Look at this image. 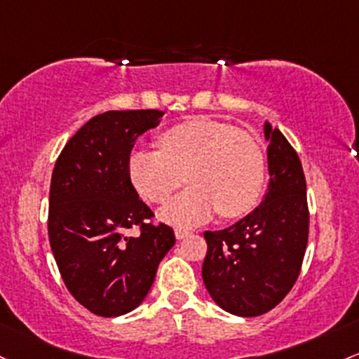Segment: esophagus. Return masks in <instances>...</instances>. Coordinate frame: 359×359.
<instances>
[{
  "mask_svg": "<svg viewBox=\"0 0 359 359\" xmlns=\"http://www.w3.org/2000/svg\"><path fill=\"white\" fill-rule=\"evenodd\" d=\"M191 235V231L184 230V228H175V238L177 240H184L186 237H189Z\"/></svg>",
  "mask_w": 359,
  "mask_h": 359,
  "instance_id": "34e87169",
  "label": "esophagus"
}]
</instances>
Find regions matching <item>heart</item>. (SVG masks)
I'll return each instance as SVG.
<instances>
[{"instance_id": "1", "label": "heart", "mask_w": 359, "mask_h": 359, "mask_svg": "<svg viewBox=\"0 0 359 359\" xmlns=\"http://www.w3.org/2000/svg\"><path fill=\"white\" fill-rule=\"evenodd\" d=\"M161 149H135L128 173L140 196L163 203L184 179L191 187L173 198L160 218L194 226L216 211L238 218L257 206L266 184V158L257 141L226 122L196 117L160 135Z\"/></svg>"}]
</instances>
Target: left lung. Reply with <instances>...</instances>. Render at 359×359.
<instances>
[{"instance_id":"8db88e82","label":"left lung","mask_w":359,"mask_h":359,"mask_svg":"<svg viewBox=\"0 0 359 359\" xmlns=\"http://www.w3.org/2000/svg\"><path fill=\"white\" fill-rule=\"evenodd\" d=\"M269 184L259 208L231 226L204 231L203 281L224 312L257 317L274 309L300 274L309 242L306 182L297 151L264 122Z\"/></svg>"}]
</instances>
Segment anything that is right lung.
<instances>
[{"label": "right lung", "mask_w": 359, "mask_h": 359, "mask_svg": "<svg viewBox=\"0 0 359 359\" xmlns=\"http://www.w3.org/2000/svg\"><path fill=\"white\" fill-rule=\"evenodd\" d=\"M163 110H109L62 148L50 179L49 242L66 288L90 312L119 317L147 298L173 230L153 212L128 173L136 140ZM137 226L140 238L125 231Z\"/></svg>", "instance_id": "obj_1"}]
</instances>
